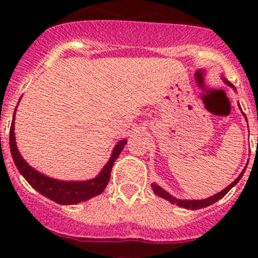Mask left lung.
Wrapping results in <instances>:
<instances>
[{"instance_id":"left-lung-1","label":"left lung","mask_w":258,"mask_h":258,"mask_svg":"<svg viewBox=\"0 0 258 258\" xmlns=\"http://www.w3.org/2000/svg\"><path fill=\"white\" fill-rule=\"evenodd\" d=\"M223 83L227 84V85H229V86H231L232 89H235V86L232 85V84L230 83L229 80L223 79ZM240 109H241V108H240ZM243 115H244V113H243ZM244 116H245V115H244ZM245 118H247V117H245ZM247 165H248V164H247ZM245 168H247V166H245ZM245 168H244V169H243V172H241L240 174H239L238 178H236L235 181L232 182V183H230L229 186H227V187L225 188V190H222V191H221V192L216 194V195H213V197L207 198V199H203V200H181V199H175L174 197H172L170 194L166 192L165 190H163V188H161L160 186H157L156 183H152V184H151V187H152V190H154V192L156 194L157 197L163 198V199H166V200H168V202L172 203V204H177V206L182 207V208H186V209H200V208H206V207L212 206L213 203H216V202H217V200H220L221 198L225 197V195H226V194L229 192V191L231 190V188L234 187V186H235L236 183H238L239 179H240L241 177H243V174H244Z\"/></svg>"}]
</instances>
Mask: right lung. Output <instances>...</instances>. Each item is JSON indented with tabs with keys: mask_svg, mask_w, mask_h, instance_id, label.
Returning <instances> with one entry per match:
<instances>
[{
	"mask_svg": "<svg viewBox=\"0 0 258 258\" xmlns=\"http://www.w3.org/2000/svg\"><path fill=\"white\" fill-rule=\"evenodd\" d=\"M15 111H17V108H15ZM15 111H14L13 121H11L10 127L11 156H13V160L15 165H17L19 173L27 179V182L31 184L32 187L37 190L41 195L46 197L47 199L58 203V204H64V206L85 202V200H89L90 198H94L103 192V190L106 188L107 183L109 181V177H111V170H112L113 163L118 157L120 152L122 151L124 146L126 145V140L120 141L115 146L108 163L104 165L103 169L101 170V173L95 178L89 179V181H59V179L50 178L47 175L33 169L31 165L26 163V160L19 154L17 142H15V133H14Z\"/></svg>",
	"mask_w": 258,
	"mask_h": 258,
	"instance_id": "obj_1",
	"label": "right lung"
}]
</instances>
